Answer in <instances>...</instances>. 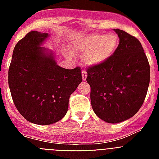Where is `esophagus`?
Here are the masks:
<instances>
[{"label":"esophagus","instance_id":"obj_1","mask_svg":"<svg viewBox=\"0 0 159 159\" xmlns=\"http://www.w3.org/2000/svg\"><path fill=\"white\" fill-rule=\"evenodd\" d=\"M82 80H83V81H86V80H87V72H86L85 70H82Z\"/></svg>","mask_w":159,"mask_h":159}]
</instances>
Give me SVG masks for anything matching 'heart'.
<instances>
[{"instance_id": "heart-1", "label": "heart", "mask_w": 159, "mask_h": 159, "mask_svg": "<svg viewBox=\"0 0 159 159\" xmlns=\"http://www.w3.org/2000/svg\"><path fill=\"white\" fill-rule=\"evenodd\" d=\"M119 39L116 34H91L73 40L72 51L77 54L84 53L83 62L89 66L102 64L111 58L117 50Z\"/></svg>"}]
</instances>
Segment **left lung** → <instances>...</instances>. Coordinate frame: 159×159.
Listing matches in <instances>:
<instances>
[{
  "label": "left lung",
  "instance_id": "obj_1",
  "mask_svg": "<svg viewBox=\"0 0 159 159\" xmlns=\"http://www.w3.org/2000/svg\"><path fill=\"white\" fill-rule=\"evenodd\" d=\"M120 43L115 54L87 67L91 102L95 114L107 123L134 116L143 105L150 81V67L138 39L114 29Z\"/></svg>",
  "mask_w": 159,
  "mask_h": 159
}]
</instances>
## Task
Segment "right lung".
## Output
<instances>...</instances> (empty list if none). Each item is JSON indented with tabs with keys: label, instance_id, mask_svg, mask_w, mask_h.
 I'll return each mask as SVG.
<instances>
[{
	"label": "right lung",
	"instance_id": "right-lung-1",
	"mask_svg": "<svg viewBox=\"0 0 159 159\" xmlns=\"http://www.w3.org/2000/svg\"><path fill=\"white\" fill-rule=\"evenodd\" d=\"M48 34L30 31L16 43L9 67L14 104L24 118L51 125L64 117L70 96L82 82L81 67H59L52 51L41 47Z\"/></svg>",
	"mask_w": 159,
	"mask_h": 159
}]
</instances>
